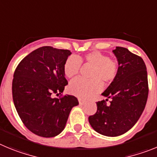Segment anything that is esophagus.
I'll return each instance as SVG.
<instances>
[{"mask_svg": "<svg viewBox=\"0 0 157 157\" xmlns=\"http://www.w3.org/2000/svg\"><path fill=\"white\" fill-rule=\"evenodd\" d=\"M78 101H79V104H80V105H84V104H85V102H86L85 100L82 99V98H78Z\"/></svg>", "mask_w": 157, "mask_h": 157, "instance_id": "1", "label": "esophagus"}]
</instances>
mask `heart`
<instances>
[{
    "instance_id": "1",
    "label": "heart",
    "mask_w": 157,
    "mask_h": 157,
    "mask_svg": "<svg viewBox=\"0 0 157 157\" xmlns=\"http://www.w3.org/2000/svg\"><path fill=\"white\" fill-rule=\"evenodd\" d=\"M81 63L93 66L89 77L91 79L77 78L69 85V91L79 98H87L99 92L101 83L106 84L113 80L117 75L118 66L113 59L98 52H89L84 57L71 56L66 59L63 66V72L66 77L73 78L79 73Z\"/></svg>"
}]
</instances>
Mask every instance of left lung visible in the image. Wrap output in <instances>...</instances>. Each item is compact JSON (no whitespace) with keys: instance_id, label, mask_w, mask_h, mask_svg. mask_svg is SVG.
<instances>
[{"instance_id":"8db88e82","label":"left lung","mask_w":157,"mask_h":157,"mask_svg":"<svg viewBox=\"0 0 157 157\" xmlns=\"http://www.w3.org/2000/svg\"><path fill=\"white\" fill-rule=\"evenodd\" d=\"M118 63L117 75L97 102V112L88 117L93 129L102 135L117 137L126 133L140 118L147 101L149 87L146 66L143 59L128 49L113 50Z\"/></svg>"}]
</instances>
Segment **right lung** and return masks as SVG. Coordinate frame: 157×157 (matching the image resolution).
<instances>
[{"label":"right lung","mask_w":157,"mask_h":157,"mask_svg":"<svg viewBox=\"0 0 157 157\" xmlns=\"http://www.w3.org/2000/svg\"><path fill=\"white\" fill-rule=\"evenodd\" d=\"M72 53L50 46L36 49L20 62L12 80L15 107L25 126L35 135L52 138L64 130L73 107L78 105L73 95L60 98L68 84L63 66Z\"/></svg>","instance_id":"right-lung-1"}]
</instances>
